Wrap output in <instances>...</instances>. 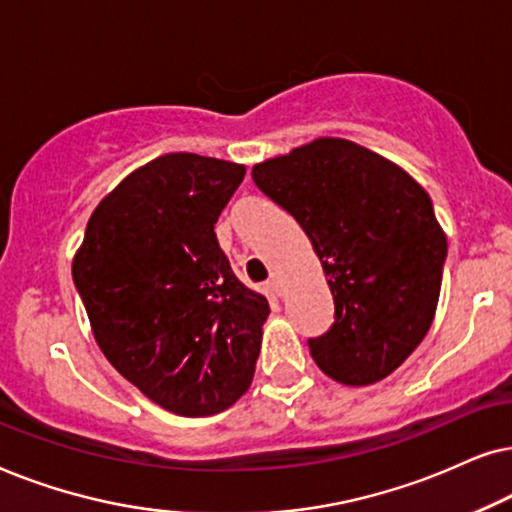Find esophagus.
Listing matches in <instances>:
<instances>
[{"label": "esophagus", "mask_w": 512, "mask_h": 512, "mask_svg": "<svg viewBox=\"0 0 512 512\" xmlns=\"http://www.w3.org/2000/svg\"><path fill=\"white\" fill-rule=\"evenodd\" d=\"M267 288H269L271 295L281 297V295H283V281H281V276H278V274L271 276V281L267 283Z\"/></svg>", "instance_id": "obj_1"}]
</instances>
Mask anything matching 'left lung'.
<instances>
[{
    "label": "left lung",
    "mask_w": 512,
    "mask_h": 512,
    "mask_svg": "<svg viewBox=\"0 0 512 512\" xmlns=\"http://www.w3.org/2000/svg\"><path fill=\"white\" fill-rule=\"evenodd\" d=\"M252 180L309 236L335 299V323L309 339L311 358L346 386L386 379L438 306L447 236L431 196L393 161L342 138L257 163Z\"/></svg>",
    "instance_id": "left-lung-1"
}]
</instances>
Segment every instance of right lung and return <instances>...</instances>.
I'll list each match as a JSON object with an SVG mask.
<instances>
[{
  "label": "right lung",
  "mask_w": 512,
  "mask_h": 512,
  "mask_svg": "<svg viewBox=\"0 0 512 512\" xmlns=\"http://www.w3.org/2000/svg\"><path fill=\"white\" fill-rule=\"evenodd\" d=\"M245 166L163 154L93 210L72 278L100 351L180 417H210L248 391L269 302L231 271L215 222Z\"/></svg>",
  "instance_id": "1"
}]
</instances>
